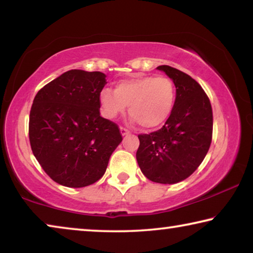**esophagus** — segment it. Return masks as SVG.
<instances>
[{
    "mask_svg": "<svg viewBox=\"0 0 253 253\" xmlns=\"http://www.w3.org/2000/svg\"><path fill=\"white\" fill-rule=\"evenodd\" d=\"M121 134L123 136H126L128 134H130V130H128L127 128H125V127H121Z\"/></svg>",
    "mask_w": 253,
    "mask_h": 253,
    "instance_id": "34e87169",
    "label": "esophagus"
}]
</instances>
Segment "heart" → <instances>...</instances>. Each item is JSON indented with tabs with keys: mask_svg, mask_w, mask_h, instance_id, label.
Instances as JSON below:
<instances>
[{
	"mask_svg": "<svg viewBox=\"0 0 253 253\" xmlns=\"http://www.w3.org/2000/svg\"><path fill=\"white\" fill-rule=\"evenodd\" d=\"M174 101V84L166 77H134L119 81L115 90L104 89L100 92V104L106 117L116 118L129 106V114L147 129L166 122Z\"/></svg>",
	"mask_w": 253,
	"mask_h": 253,
	"instance_id": "1",
	"label": "heart"
}]
</instances>
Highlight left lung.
<instances>
[{"label":"left lung","instance_id":"left-lung-1","mask_svg":"<svg viewBox=\"0 0 253 253\" xmlns=\"http://www.w3.org/2000/svg\"><path fill=\"white\" fill-rule=\"evenodd\" d=\"M176 88L174 107L160 130L140 134L136 158L152 182L175 184L193 174L212 142L213 114L207 93L192 77L160 66Z\"/></svg>","mask_w":253,"mask_h":253}]
</instances>
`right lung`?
Wrapping results in <instances>:
<instances>
[{"mask_svg":"<svg viewBox=\"0 0 253 253\" xmlns=\"http://www.w3.org/2000/svg\"><path fill=\"white\" fill-rule=\"evenodd\" d=\"M106 84L102 72L69 70L34 97L30 145L44 172L63 186L84 187L100 179L123 140L117 124L100 116Z\"/></svg>","mask_w":253,"mask_h":253,"instance_id":"obj_1","label":"right lung"}]
</instances>
